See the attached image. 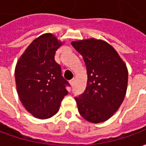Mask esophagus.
<instances>
[{
	"instance_id": "esophagus-1",
	"label": "esophagus",
	"mask_w": 146,
	"mask_h": 146,
	"mask_svg": "<svg viewBox=\"0 0 146 146\" xmlns=\"http://www.w3.org/2000/svg\"><path fill=\"white\" fill-rule=\"evenodd\" d=\"M74 82H75V80H74V79H72V80H70V85L72 86V87H73V86L74 85Z\"/></svg>"
}]
</instances>
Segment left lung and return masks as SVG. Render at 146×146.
<instances>
[{
    "label": "left lung",
    "mask_w": 146,
    "mask_h": 146,
    "mask_svg": "<svg viewBox=\"0 0 146 146\" xmlns=\"http://www.w3.org/2000/svg\"><path fill=\"white\" fill-rule=\"evenodd\" d=\"M71 44L83 56L88 74L85 91L75 97L78 111L89 122H104L124 99L127 68L116 50L104 40L90 38Z\"/></svg>",
    "instance_id": "8db88e82"
}]
</instances>
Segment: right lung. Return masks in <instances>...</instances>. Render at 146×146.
<instances>
[{
	"instance_id": "right-lung-1",
	"label": "right lung",
	"mask_w": 146,
	"mask_h": 146,
	"mask_svg": "<svg viewBox=\"0 0 146 146\" xmlns=\"http://www.w3.org/2000/svg\"><path fill=\"white\" fill-rule=\"evenodd\" d=\"M62 44L52 33L36 38L17 62L15 77L19 98L25 109L38 119L58 113L70 84L62 76L54 54Z\"/></svg>"
}]
</instances>
